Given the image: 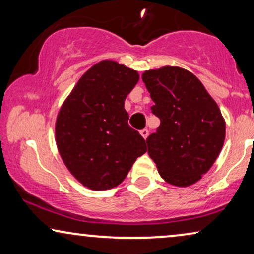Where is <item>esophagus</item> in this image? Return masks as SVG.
Masks as SVG:
<instances>
[{
  "mask_svg": "<svg viewBox=\"0 0 254 254\" xmlns=\"http://www.w3.org/2000/svg\"><path fill=\"white\" fill-rule=\"evenodd\" d=\"M140 133H141L142 136H143V138H147L148 135H149V130L147 129V128H144V129H142Z\"/></svg>",
  "mask_w": 254,
  "mask_h": 254,
  "instance_id": "1",
  "label": "esophagus"
}]
</instances>
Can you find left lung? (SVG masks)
Masks as SVG:
<instances>
[{
	"instance_id": "8db88e82",
	"label": "left lung",
	"mask_w": 254,
	"mask_h": 254,
	"mask_svg": "<svg viewBox=\"0 0 254 254\" xmlns=\"http://www.w3.org/2000/svg\"><path fill=\"white\" fill-rule=\"evenodd\" d=\"M161 125L147 138L148 154L159 175L175 186L196 183L223 147L225 121L217 104L192 72L179 67L142 74Z\"/></svg>"
}]
</instances>
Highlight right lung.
Returning a JSON list of instances; mask_svg holds the SVG:
<instances>
[{
  "mask_svg": "<svg viewBox=\"0 0 254 254\" xmlns=\"http://www.w3.org/2000/svg\"><path fill=\"white\" fill-rule=\"evenodd\" d=\"M138 78L136 70L124 64L100 61L79 78L58 114L55 138L61 158L89 189L118 186L147 151L125 110V99Z\"/></svg>",
  "mask_w": 254,
  "mask_h": 254,
  "instance_id": "right-lung-1",
  "label": "right lung"
}]
</instances>
